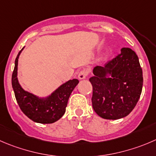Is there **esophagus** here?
Wrapping results in <instances>:
<instances>
[{
  "instance_id": "esophagus-1",
  "label": "esophagus",
  "mask_w": 156,
  "mask_h": 156,
  "mask_svg": "<svg viewBox=\"0 0 156 156\" xmlns=\"http://www.w3.org/2000/svg\"><path fill=\"white\" fill-rule=\"evenodd\" d=\"M88 75V72L86 69H83L81 72L78 73V78L79 79H84V78H87V76Z\"/></svg>"
}]
</instances>
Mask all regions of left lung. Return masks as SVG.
Masks as SVG:
<instances>
[{"instance_id":"left-lung-1","label":"left lung","mask_w":156,"mask_h":156,"mask_svg":"<svg viewBox=\"0 0 156 156\" xmlns=\"http://www.w3.org/2000/svg\"><path fill=\"white\" fill-rule=\"evenodd\" d=\"M93 73L89 81L97 114L107 120H118L129 114L140 99L143 84V70L136 52L122 48L120 55L104 67L96 66Z\"/></svg>"}]
</instances>
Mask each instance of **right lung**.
<instances>
[{
	"mask_svg": "<svg viewBox=\"0 0 156 156\" xmlns=\"http://www.w3.org/2000/svg\"><path fill=\"white\" fill-rule=\"evenodd\" d=\"M23 49V48L16 56L12 74V87L18 105L23 113L36 123H54L64 115L69 97L79 81L78 79L69 80L45 99L25 91L17 80L18 58Z\"/></svg>",
	"mask_w": 156,
	"mask_h": 156,
	"instance_id": "right-lung-1",
	"label": "right lung"
}]
</instances>
